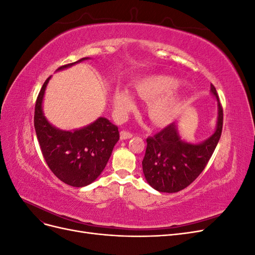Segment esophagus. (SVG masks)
Segmentation results:
<instances>
[{
	"mask_svg": "<svg viewBox=\"0 0 255 255\" xmlns=\"http://www.w3.org/2000/svg\"><path fill=\"white\" fill-rule=\"evenodd\" d=\"M133 135L127 132V130H121L120 132V139L121 140H126V139H129V138H132Z\"/></svg>",
	"mask_w": 255,
	"mask_h": 255,
	"instance_id": "obj_1",
	"label": "esophagus"
}]
</instances>
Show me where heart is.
<instances>
[{
    "label": "heart",
    "mask_w": 255,
    "mask_h": 255,
    "mask_svg": "<svg viewBox=\"0 0 255 255\" xmlns=\"http://www.w3.org/2000/svg\"><path fill=\"white\" fill-rule=\"evenodd\" d=\"M181 81L173 75L154 74L145 76L134 83V92L149 102L148 116L156 127H166L182 114L186 98L180 91L174 90ZM116 112L125 115L135 107L133 96L127 89L117 88L113 95Z\"/></svg>",
    "instance_id": "1"
}]
</instances>
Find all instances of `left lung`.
I'll use <instances>...</instances> for the list:
<instances>
[{"label": "left lung", "instance_id": "obj_1", "mask_svg": "<svg viewBox=\"0 0 255 255\" xmlns=\"http://www.w3.org/2000/svg\"><path fill=\"white\" fill-rule=\"evenodd\" d=\"M211 94L217 100L218 116L214 133L205 140L196 143L183 140L177 123H171L146 138L142 171L152 188L160 192H177L186 188L203 171L218 144L223 123L222 106L213 84Z\"/></svg>", "mask_w": 255, "mask_h": 255}]
</instances>
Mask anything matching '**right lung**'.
I'll use <instances>...</instances> for the list:
<instances>
[{
  "label": "right lung",
  "mask_w": 255,
  "mask_h": 255,
  "mask_svg": "<svg viewBox=\"0 0 255 255\" xmlns=\"http://www.w3.org/2000/svg\"><path fill=\"white\" fill-rule=\"evenodd\" d=\"M86 59L89 57L61 66L57 71ZM50 79L51 76L44 82L35 105L34 126L42 155L51 171L60 181L73 187L87 186L104 170L119 140L118 128L104 117L73 130L60 129L51 125L42 107Z\"/></svg>",
  "instance_id": "1"
}]
</instances>
